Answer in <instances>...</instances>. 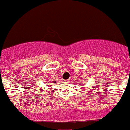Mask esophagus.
<instances>
[{
  "mask_svg": "<svg viewBox=\"0 0 130 130\" xmlns=\"http://www.w3.org/2000/svg\"><path fill=\"white\" fill-rule=\"evenodd\" d=\"M66 81H67V82H68V83H69V82L70 81V79H68V80H66Z\"/></svg>",
  "mask_w": 130,
  "mask_h": 130,
  "instance_id": "1",
  "label": "esophagus"
}]
</instances>
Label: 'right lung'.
<instances>
[{"instance_id":"add662e5","label":"right lung","mask_w":130,"mask_h":130,"mask_svg":"<svg viewBox=\"0 0 130 130\" xmlns=\"http://www.w3.org/2000/svg\"><path fill=\"white\" fill-rule=\"evenodd\" d=\"M45 81H47L46 83H56V81H54V80H49V82H48V80H45ZM45 85H47V84H45ZM50 85H52V84H50Z\"/></svg>"}]
</instances>
